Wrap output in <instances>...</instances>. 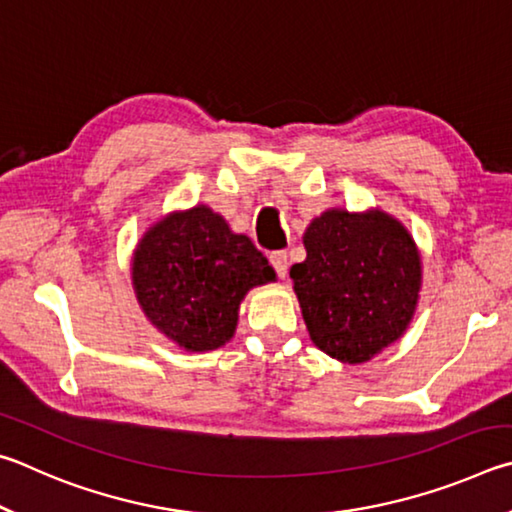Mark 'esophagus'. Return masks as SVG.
I'll use <instances>...</instances> for the list:
<instances>
[{
	"label": "esophagus",
	"instance_id": "esophagus-1",
	"mask_svg": "<svg viewBox=\"0 0 512 512\" xmlns=\"http://www.w3.org/2000/svg\"><path fill=\"white\" fill-rule=\"evenodd\" d=\"M270 263L276 270V274L285 279V274H288V265H290V258H288V251H272L270 254Z\"/></svg>",
	"mask_w": 512,
	"mask_h": 512
}]
</instances>
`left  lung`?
I'll return each instance as SVG.
<instances>
[{
  "instance_id": "8db88e82",
  "label": "left lung",
  "mask_w": 512,
  "mask_h": 512,
  "mask_svg": "<svg viewBox=\"0 0 512 512\" xmlns=\"http://www.w3.org/2000/svg\"><path fill=\"white\" fill-rule=\"evenodd\" d=\"M306 261L292 265L312 344L344 364H364L407 333L423 288L409 229L382 209H328L303 233Z\"/></svg>"
}]
</instances>
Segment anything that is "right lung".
Listing matches in <instances>:
<instances>
[{
    "label": "right lung",
    "mask_w": 512,
    "mask_h": 512,
    "mask_svg": "<svg viewBox=\"0 0 512 512\" xmlns=\"http://www.w3.org/2000/svg\"><path fill=\"white\" fill-rule=\"evenodd\" d=\"M130 276L150 324L184 351L206 353L229 342L245 294L276 272L220 213L195 204L150 224L132 251Z\"/></svg>",
    "instance_id": "1"
}]
</instances>
